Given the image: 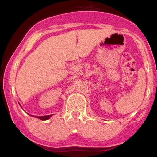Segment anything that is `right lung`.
I'll return each instance as SVG.
<instances>
[{
	"instance_id": "add662e5",
	"label": "right lung",
	"mask_w": 157,
	"mask_h": 157,
	"mask_svg": "<svg viewBox=\"0 0 157 157\" xmlns=\"http://www.w3.org/2000/svg\"><path fill=\"white\" fill-rule=\"evenodd\" d=\"M50 116H51V115L44 116H36V117L39 119H41V120H42V121H45V120H48V119H49Z\"/></svg>"
}]
</instances>
